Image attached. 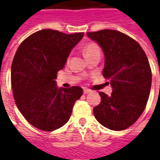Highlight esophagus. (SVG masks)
<instances>
[{"instance_id":"34e87169","label":"esophagus","mask_w":160,"mask_h":160,"mask_svg":"<svg viewBox=\"0 0 160 160\" xmlns=\"http://www.w3.org/2000/svg\"><path fill=\"white\" fill-rule=\"evenodd\" d=\"M91 92H92V91L89 89H87V88H84V89H83V93H84V94H88Z\"/></svg>"}]
</instances>
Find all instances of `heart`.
Returning <instances> with one entry per match:
<instances>
[{
  "mask_svg": "<svg viewBox=\"0 0 160 160\" xmlns=\"http://www.w3.org/2000/svg\"><path fill=\"white\" fill-rule=\"evenodd\" d=\"M99 50H100V49H99V47L97 46V45L91 43V44H88L87 46L84 48L83 52H84V55H86V54H88V53L92 52H94V51H99Z\"/></svg>",
  "mask_w": 160,
  "mask_h": 160,
  "instance_id": "1",
  "label": "heart"
}]
</instances>
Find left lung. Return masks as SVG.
<instances>
[{"instance_id":"1","label":"left lung","mask_w":160,"mask_h":160,"mask_svg":"<svg viewBox=\"0 0 160 160\" xmlns=\"http://www.w3.org/2000/svg\"><path fill=\"white\" fill-rule=\"evenodd\" d=\"M104 53L102 75L109 80L111 95L100 92L101 103L93 108L97 121L114 131L131 126L143 112L151 87L147 56L136 41L119 31L104 29L86 33Z\"/></svg>"}]
</instances>
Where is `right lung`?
<instances>
[{"label": "right lung", "instance_id": "obj_1", "mask_svg": "<svg viewBox=\"0 0 160 160\" xmlns=\"http://www.w3.org/2000/svg\"><path fill=\"white\" fill-rule=\"evenodd\" d=\"M83 33L67 34L43 29L19 45L11 65V84L16 105L23 117L42 131H54L70 118L83 89L58 88L55 79Z\"/></svg>", "mask_w": 160, "mask_h": 160}]
</instances>
